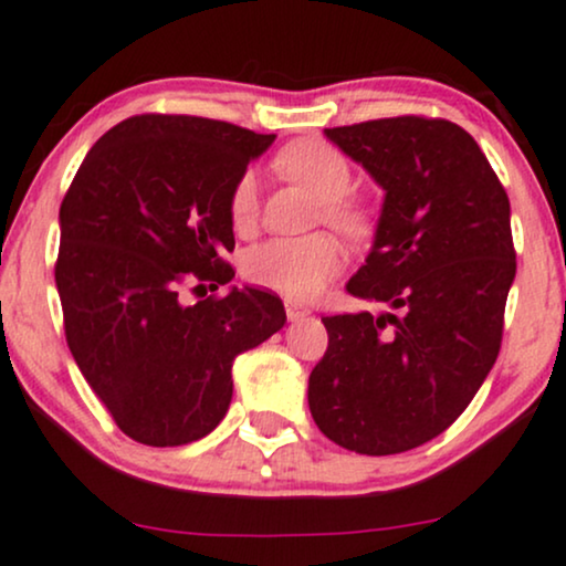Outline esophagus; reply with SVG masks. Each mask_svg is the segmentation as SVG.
Instances as JSON below:
<instances>
[{"instance_id": "34e87169", "label": "esophagus", "mask_w": 566, "mask_h": 566, "mask_svg": "<svg viewBox=\"0 0 566 566\" xmlns=\"http://www.w3.org/2000/svg\"><path fill=\"white\" fill-rule=\"evenodd\" d=\"M284 311H287L290 321H300V318H305L307 313H311V307L297 303V300H284Z\"/></svg>"}]
</instances>
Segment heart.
<instances>
[{"mask_svg": "<svg viewBox=\"0 0 566 566\" xmlns=\"http://www.w3.org/2000/svg\"><path fill=\"white\" fill-rule=\"evenodd\" d=\"M276 169L290 180L305 185L324 200V221L345 234L366 230V213L349 200L353 167L339 148L324 140L305 138L276 154ZM230 217L238 232H250L259 219V177L245 171L232 188ZM345 248L332 234L307 238H274L253 245L242 259V274L259 287L282 292L287 297H313L345 269Z\"/></svg>", "mask_w": 566, "mask_h": 566, "instance_id": "1", "label": "heart"}]
</instances>
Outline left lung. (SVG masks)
Wrapping results in <instances>:
<instances>
[{"label":"left lung","instance_id":"left-lung-1","mask_svg":"<svg viewBox=\"0 0 566 566\" xmlns=\"http://www.w3.org/2000/svg\"><path fill=\"white\" fill-rule=\"evenodd\" d=\"M324 133L386 192L347 292L397 313L321 318L328 347L307 405L349 452L399 454L447 431L496 363L517 271L510 198L449 119L407 114Z\"/></svg>","mask_w":566,"mask_h":566}]
</instances>
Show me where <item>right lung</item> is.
<instances>
[{"mask_svg": "<svg viewBox=\"0 0 566 566\" xmlns=\"http://www.w3.org/2000/svg\"><path fill=\"white\" fill-rule=\"evenodd\" d=\"M274 138L138 114L93 143L62 200L54 279L67 347L135 441L182 447L211 433L230 410L234 357L287 321L282 300L253 287L180 300L188 284L232 282V188Z\"/></svg>", "mask_w": 566, "mask_h": 566, "instance_id": "1", "label": "right lung"}]
</instances>
